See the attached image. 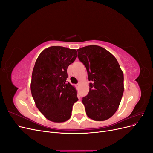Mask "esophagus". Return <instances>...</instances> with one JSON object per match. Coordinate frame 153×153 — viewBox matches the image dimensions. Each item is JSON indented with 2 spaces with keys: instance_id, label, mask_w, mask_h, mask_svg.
Wrapping results in <instances>:
<instances>
[{
  "instance_id": "esophagus-1",
  "label": "esophagus",
  "mask_w": 153,
  "mask_h": 153,
  "mask_svg": "<svg viewBox=\"0 0 153 153\" xmlns=\"http://www.w3.org/2000/svg\"><path fill=\"white\" fill-rule=\"evenodd\" d=\"M76 85V87H78L80 86V84H79V83H78V84H77Z\"/></svg>"
}]
</instances>
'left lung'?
I'll return each instance as SVG.
<instances>
[{
  "label": "left lung",
  "instance_id": "8db88e82",
  "mask_svg": "<svg viewBox=\"0 0 153 153\" xmlns=\"http://www.w3.org/2000/svg\"><path fill=\"white\" fill-rule=\"evenodd\" d=\"M77 51L91 82L89 93L82 100L86 114L94 121H105L115 113L121 103L123 72L117 59L103 47L89 45Z\"/></svg>",
  "mask_w": 153,
  "mask_h": 153
}]
</instances>
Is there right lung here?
Instances as JSON below:
<instances>
[{
  "instance_id": "right-lung-1",
  "label": "right lung",
  "mask_w": 153,
  "mask_h": 153,
  "mask_svg": "<svg viewBox=\"0 0 153 153\" xmlns=\"http://www.w3.org/2000/svg\"><path fill=\"white\" fill-rule=\"evenodd\" d=\"M77 57L75 49L53 46L39 54L32 71L30 90L36 106L44 116L55 123L71 117L77 91L66 81L68 67Z\"/></svg>"
}]
</instances>
